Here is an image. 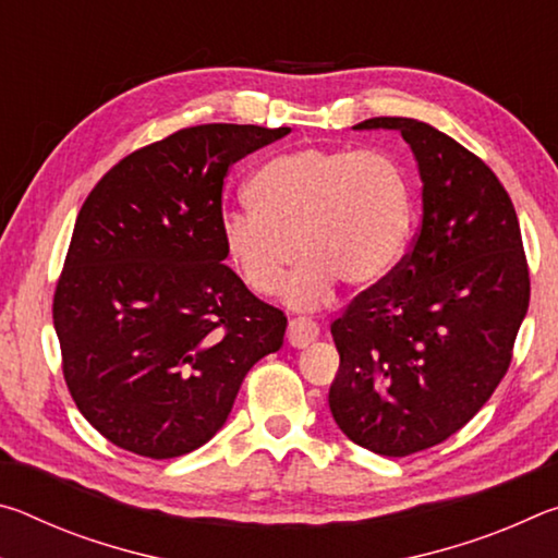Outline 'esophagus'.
Wrapping results in <instances>:
<instances>
[{
	"instance_id": "esophagus-1",
	"label": "esophagus",
	"mask_w": 558,
	"mask_h": 558,
	"mask_svg": "<svg viewBox=\"0 0 558 558\" xmlns=\"http://www.w3.org/2000/svg\"><path fill=\"white\" fill-rule=\"evenodd\" d=\"M319 335V327L315 319L310 317H292L288 325V342L292 347H307L310 342H315Z\"/></svg>"
}]
</instances>
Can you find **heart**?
<instances>
[{"label": "heart", "mask_w": 558, "mask_h": 558, "mask_svg": "<svg viewBox=\"0 0 558 558\" xmlns=\"http://www.w3.org/2000/svg\"><path fill=\"white\" fill-rule=\"evenodd\" d=\"M253 211L221 221L226 258L258 295L288 282L290 305L313 307L347 286L379 280L399 260L411 223V189L381 149L302 147L268 159L245 186Z\"/></svg>", "instance_id": "obj_1"}]
</instances>
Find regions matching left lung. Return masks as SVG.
<instances>
[{
    "label": "left lung",
    "mask_w": 558,
    "mask_h": 558,
    "mask_svg": "<svg viewBox=\"0 0 558 558\" xmlns=\"http://www.w3.org/2000/svg\"><path fill=\"white\" fill-rule=\"evenodd\" d=\"M376 128L411 145L423 214L411 251L332 323L329 411L356 446L405 458L458 433L505 379L529 266L512 199L483 159L411 118L356 125Z\"/></svg>",
    "instance_id": "8db88e82"
}]
</instances>
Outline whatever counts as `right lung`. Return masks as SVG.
<instances>
[{
  "mask_svg": "<svg viewBox=\"0 0 558 558\" xmlns=\"http://www.w3.org/2000/svg\"><path fill=\"white\" fill-rule=\"evenodd\" d=\"M290 128L194 125L110 169L83 202L53 292L63 379L112 446L179 458L214 438L288 317L223 266L229 169Z\"/></svg>",
  "mask_w": 558,
  "mask_h": 558,
  "instance_id": "add662e5",
  "label": "right lung"
}]
</instances>
